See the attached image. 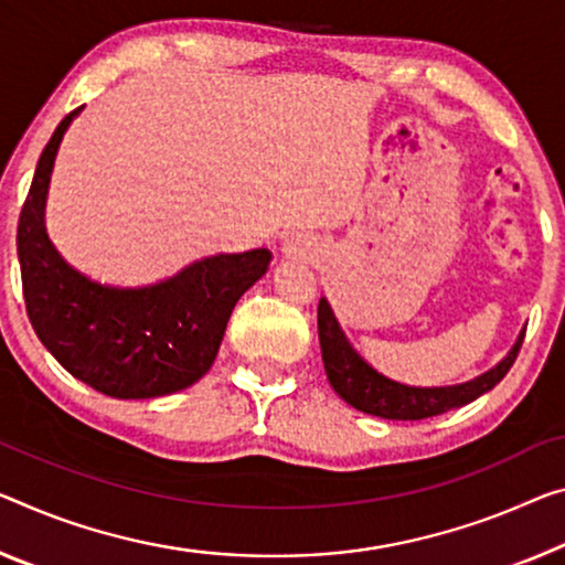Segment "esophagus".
<instances>
[{"mask_svg":"<svg viewBox=\"0 0 565 565\" xmlns=\"http://www.w3.org/2000/svg\"><path fill=\"white\" fill-rule=\"evenodd\" d=\"M282 253H285V257H308L310 255V245H308L306 239H300V237H290V239H285Z\"/></svg>","mask_w":565,"mask_h":565,"instance_id":"34e87169","label":"esophagus"}]
</instances>
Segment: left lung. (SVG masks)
Returning <instances> with one entry per match:
<instances>
[{"label": "left lung", "instance_id": "8db88e82", "mask_svg": "<svg viewBox=\"0 0 565 565\" xmlns=\"http://www.w3.org/2000/svg\"><path fill=\"white\" fill-rule=\"evenodd\" d=\"M318 338L328 381H331L333 392L345 404H351L353 409L363 414L381 416V419L416 422L445 414L449 409H459V406L475 402L477 396L488 394L490 388L498 386L518 359L525 328L518 333L513 349L508 351L505 359L480 373V376L455 386H409L384 376L353 349L341 323H338L331 302L326 298H320L318 302Z\"/></svg>", "mask_w": 565, "mask_h": 565}]
</instances>
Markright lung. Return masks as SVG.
Here are the masks:
<instances>
[{
    "instance_id": "obj_1",
    "label": "right lung",
    "mask_w": 565,
    "mask_h": 565,
    "mask_svg": "<svg viewBox=\"0 0 565 565\" xmlns=\"http://www.w3.org/2000/svg\"><path fill=\"white\" fill-rule=\"evenodd\" d=\"M83 108L60 120L42 151L17 224L28 316L60 366L113 398H156L212 369L237 300L267 273L273 253L194 259L167 280L120 288L77 270L52 245L45 204L60 143Z\"/></svg>"
}]
</instances>
